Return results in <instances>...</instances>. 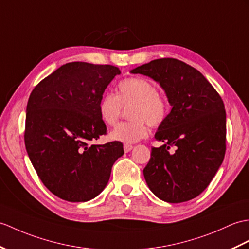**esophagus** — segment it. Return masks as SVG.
I'll return each mask as SVG.
<instances>
[{"label":"esophagus","instance_id":"esophagus-1","mask_svg":"<svg viewBox=\"0 0 249 249\" xmlns=\"http://www.w3.org/2000/svg\"><path fill=\"white\" fill-rule=\"evenodd\" d=\"M132 148H134V146L130 145V144H124V152H125V153L130 152Z\"/></svg>","mask_w":249,"mask_h":249}]
</instances>
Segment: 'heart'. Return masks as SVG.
I'll list each match as a JSON object with an SVG mask.
<instances>
[{"label": "heart", "instance_id": "1", "mask_svg": "<svg viewBox=\"0 0 249 249\" xmlns=\"http://www.w3.org/2000/svg\"><path fill=\"white\" fill-rule=\"evenodd\" d=\"M129 108V122L121 123L110 132V139L126 144L136 143L145 138L147 124L154 127L162 125L170 112L167 98L158 92L149 79L128 77L118 85L117 94L107 92L98 101V115L107 126H114L122 113L123 107Z\"/></svg>", "mask_w": 249, "mask_h": 249}]
</instances>
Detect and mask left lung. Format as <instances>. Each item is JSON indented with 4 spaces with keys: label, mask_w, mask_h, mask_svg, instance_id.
Instances as JSON below:
<instances>
[{
    "label": "left lung",
    "mask_w": 249,
    "mask_h": 249,
    "mask_svg": "<svg viewBox=\"0 0 249 249\" xmlns=\"http://www.w3.org/2000/svg\"><path fill=\"white\" fill-rule=\"evenodd\" d=\"M130 72L159 83L172 106L155 134L163 145L152 148L143 170L148 188L166 203L196 197L209 186L226 152L222 97L199 71L175 58L152 60Z\"/></svg>",
    "instance_id": "left-lung-1"
}]
</instances>
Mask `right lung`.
Returning <instances> with one entry per match:
<instances>
[{"label": "right lung", "mask_w": 249, "mask_h": 249, "mask_svg": "<svg viewBox=\"0 0 249 249\" xmlns=\"http://www.w3.org/2000/svg\"><path fill=\"white\" fill-rule=\"evenodd\" d=\"M121 71L110 65L69 62L42 79L26 107L25 147L44 186L59 198L88 201L107 186L119 141L90 144L106 135L98 101Z\"/></svg>", "instance_id": "add662e5"}]
</instances>
